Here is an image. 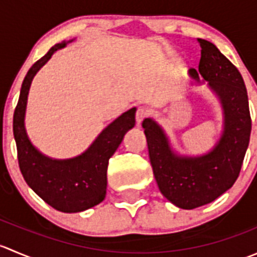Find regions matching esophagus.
<instances>
[{
  "label": "esophagus",
  "instance_id": "34e87169",
  "mask_svg": "<svg viewBox=\"0 0 257 257\" xmlns=\"http://www.w3.org/2000/svg\"><path fill=\"white\" fill-rule=\"evenodd\" d=\"M148 116V109L145 107H139L138 109H137V113H136V119H137V123L141 124L142 121L144 120L145 118Z\"/></svg>",
  "mask_w": 257,
  "mask_h": 257
}]
</instances>
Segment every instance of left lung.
Listing matches in <instances>:
<instances>
[{
  "label": "left lung",
  "mask_w": 257,
  "mask_h": 257,
  "mask_svg": "<svg viewBox=\"0 0 257 257\" xmlns=\"http://www.w3.org/2000/svg\"><path fill=\"white\" fill-rule=\"evenodd\" d=\"M201 47L199 72L189 74L208 82L224 110V132L214 149L200 157H179L172 150L164 131L145 118L149 159L159 190L181 209H195L211 203L229 190L240 174L248 147L251 116L245 83L236 67L215 45L198 38Z\"/></svg>",
  "instance_id": "obj_1"
}]
</instances>
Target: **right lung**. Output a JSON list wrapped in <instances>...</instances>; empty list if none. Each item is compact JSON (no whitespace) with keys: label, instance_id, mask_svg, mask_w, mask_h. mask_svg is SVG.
<instances>
[{"label":"right lung","instance_id":"1","mask_svg":"<svg viewBox=\"0 0 257 257\" xmlns=\"http://www.w3.org/2000/svg\"><path fill=\"white\" fill-rule=\"evenodd\" d=\"M64 46L66 42L53 46L26 74L14 114V136L17 145L18 165L28 186L58 211L79 212L104 200L108 163L123 141L124 134L136 124V108L112 121L78 157L57 160L38 152L28 139L25 128L28 90L41 67L57 49Z\"/></svg>","mask_w":257,"mask_h":257}]
</instances>
